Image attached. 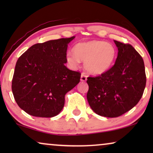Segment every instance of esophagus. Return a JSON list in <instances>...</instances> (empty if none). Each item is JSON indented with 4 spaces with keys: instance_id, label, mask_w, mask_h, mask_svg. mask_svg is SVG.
Masks as SVG:
<instances>
[{
    "instance_id": "esophagus-1",
    "label": "esophagus",
    "mask_w": 153,
    "mask_h": 153,
    "mask_svg": "<svg viewBox=\"0 0 153 153\" xmlns=\"http://www.w3.org/2000/svg\"><path fill=\"white\" fill-rule=\"evenodd\" d=\"M87 80V76H85V75L83 74V73H82L81 75V81H85Z\"/></svg>"
}]
</instances>
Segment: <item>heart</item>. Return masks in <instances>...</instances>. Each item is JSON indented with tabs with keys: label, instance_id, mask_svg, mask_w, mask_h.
Returning <instances> with one entry per match:
<instances>
[{
	"label": "heart",
	"instance_id": "b5f03b06",
	"mask_svg": "<svg viewBox=\"0 0 153 153\" xmlns=\"http://www.w3.org/2000/svg\"><path fill=\"white\" fill-rule=\"evenodd\" d=\"M73 53H67V61L76 67L80 61L84 62L86 72L93 75L106 72L112 65L116 56V49L112 44L102 40H91L76 44Z\"/></svg>",
	"mask_w": 153,
	"mask_h": 153
}]
</instances>
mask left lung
Instances as JSON below:
<instances>
[{"instance_id": "8db88e82", "label": "left lung", "mask_w": 153, "mask_h": 153, "mask_svg": "<svg viewBox=\"0 0 153 153\" xmlns=\"http://www.w3.org/2000/svg\"><path fill=\"white\" fill-rule=\"evenodd\" d=\"M118 56L114 65L96 77H88L87 100L95 114L107 118L124 114L137 105L146 83L143 58L132 46L114 40Z\"/></svg>"}]
</instances>
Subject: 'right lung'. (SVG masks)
Masks as SVG:
<instances>
[{
  "instance_id": "1",
  "label": "right lung",
  "mask_w": 153,
  "mask_h": 153,
  "mask_svg": "<svg viewBox=\"0 0 153 153\" xmlns=\"http://www.w3.org/2000/svg\"><path fill=\"white\" fill-rule=\"evenodd\" d=\"M74 37L35 44L19 58L12 90L16 104L28 114L57 116L64 106L65 95L79 83L80 73L65 65L68 44Z\"/></svg>"
}]
</instances>
